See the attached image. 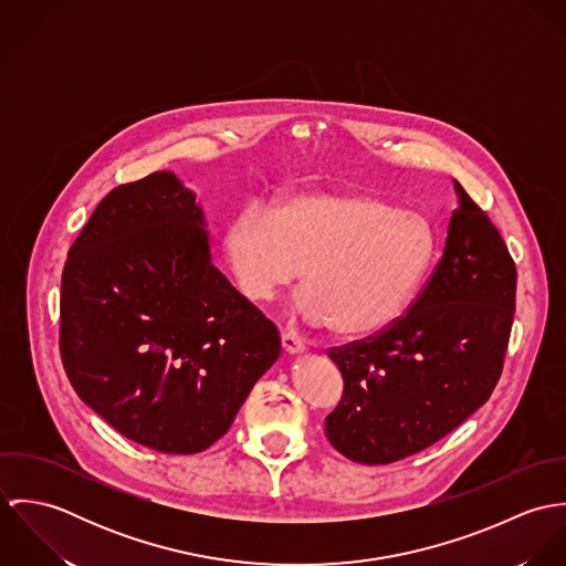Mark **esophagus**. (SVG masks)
<instances>
[{"instance_id": "esophagus-1", "label": "esophagus", "mask_w": 566, "mask_h": 566, "mask_svg": "<svg viewBox=\"0 0 566 566\" xmlns=\"http://www.w3.org/2000/svg\"><path fill=\"white\" fill-rule=\"evenodd\" d=\"M281 344H283V350H285L287 355H301V353H305V342H303L298 335H294V333H283V335H281Z\"/></svg>"}]
</instances>
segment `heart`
<instances>
[{
  "mask_svg": "<svg viewBox=\"0 0 566 566\" xmlns=\"http://www.w3.org/2000/svg\"><path fill=\"white\" fill-rule=\"evenodd\" d=\"M433 250L427 220L357 189L326 187L283 196L270 211L248 207L229 224L224 254L250 303H270L292 285L301 321L339 337L392 323Z\"/></svg>",
  "mask_w": 566,
  "mask_h": 566,
  "instance_id": "b5f03b06",
  "label": "heart"
}]
</instances>
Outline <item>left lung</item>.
Returning <instances> with one entry per match:
<instances>
[{
  "label": "left lung",
  "mask_w": 566,
  "mask_h": 566,
  "mask_svg": "<svg viewBox=\"0 0 566 566\" xmlns=\"http://www.w3.org/2000/svg\"><path fill=\"white\" fill-rule=\"evenodd\" d=\"M453 185L458 209L442 259L407 314L326 353L344 392L324 431L353 462L390 464L431 447L478 411L501 377L516 265L485 211Z\"/></svg>",
  "instance_id": "8db88e82"
}]
</instances>
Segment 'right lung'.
Segmentation results:
<instances>
[{"instance_id": "right-lung-1", "label": "right lung", "mask_w": 566, "mask_h": 566, "mask_svg": "<svg viewBox=\"0 0 566 566\" xmlns=\"http://www.w3.org/2000/svg\"><path fill=\"white\" fill-rule=\"evenodd\" d=\"M281 337L211 261L171 171L115 187L70 248L61 357L84 403L148 449L191 455L233 424Z\"/></svg>"}]
</instances>
